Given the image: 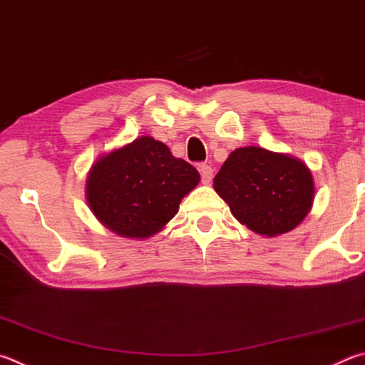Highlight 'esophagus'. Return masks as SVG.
Segmentation results:
<instances>
[{
	"instance_id": "esophagus-1",
	"label": "esophagus",
	"mask_w": 365,
	"mask_h": 365,
	"mask_svg": "<svg viewBox=\"0 0 365 365\" xmlns=\"http://www.w3.org/2000/svg\"><path fill=\"white\" fill-rule=\"evenodd\" d=\"M200 172H201V182L204 185H209L212 182V177H214V170L209 164H201L200 165Z\"/></svg>"
}]
</instances>
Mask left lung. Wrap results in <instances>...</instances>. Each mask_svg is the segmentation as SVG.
I'll list each match as a JSON object with an SVG mask.
<instances>
[{
	"instance_id": "1",
	"label": "left lung",
	"mask_w": 365,
	"mask_h": 365,
	"mask_svg": "<svg viewBox=\"0 0 365 365\" xmlns=\"http://www.w3.org/2000/svg\"><path fill=\"white\" fill-rule=\"evenodd\" d=\"M214 190L241 225L263 237L289 233L313 207L314 178L298 158L255 145L231 151Z\"/></svg>"
}]
</instances>
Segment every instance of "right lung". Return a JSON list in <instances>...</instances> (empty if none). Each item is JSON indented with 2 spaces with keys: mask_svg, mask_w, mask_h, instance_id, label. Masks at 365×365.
<instances>
[{
  "mask_svg": "<svg viewBox=\"0 0 365 365\" xmlns=\"http://www.w3.org/2000/svg\"><path fill=\"white\" fill-rule=\"evenodd\" d=\"M200 172L150 135L103 153L86 178L89 209L105 228L128 240H148L168 225L200 183Z\"/></svg>",
  "mask_w": 365,
  "mask_h": 365,
  "instance_id": "right-lung-1",
  "label": "right lung"
}]
</instances>
